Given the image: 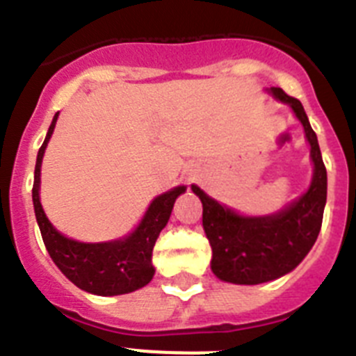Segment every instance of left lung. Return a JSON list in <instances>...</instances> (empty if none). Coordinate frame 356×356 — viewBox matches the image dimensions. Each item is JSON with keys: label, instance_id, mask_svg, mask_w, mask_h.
<instances>
[{"label": "left lung", "instance_id": "left-lung-1", "mask_svg": "<svg viewBox=\"0 0 356 356\" xmlns=\"http://www.w3.org/2000/svg\"><path fill=\"white\" fill-rule=\"evenodd\" d=\"M291 108L302 124L310 147L312 179L303 195L271 214H243L191 184L202 202V225L209 239L211 270L220 280L238 286H257L291 273L310 252L319 236L326 204V168L302 102L282 88H266Z\"/></svg>", "mask_w": 356, "mask_h": 356}]
</instances>
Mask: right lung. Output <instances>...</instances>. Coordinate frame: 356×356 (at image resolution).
<instances>
[{"label": "right lung", "mask_w": 356, "mask_h": 356, "mask_svg": "<svg viewBox=\"0 0 356 356\" xmlns=\"http://www.w3.org/2000/svg\"><path fill=\"white\" fill-rule=\"evenodd\" d=\"M58 113L53 117L46 140L38 149L33 177V209L38 229L42 234L47 254L60 271L76 287L97 296H118L142 289L152 280L156 270L152 266V250L159 232L170 220L172 209L186 186H175L172 190L158 195L150 202L140 223L122 238L101 243H85L67 238L60 232L44 213L40 204V168L44 152L47 149Z\"/></svg>", "instance_id": "1"}]
</instances>
